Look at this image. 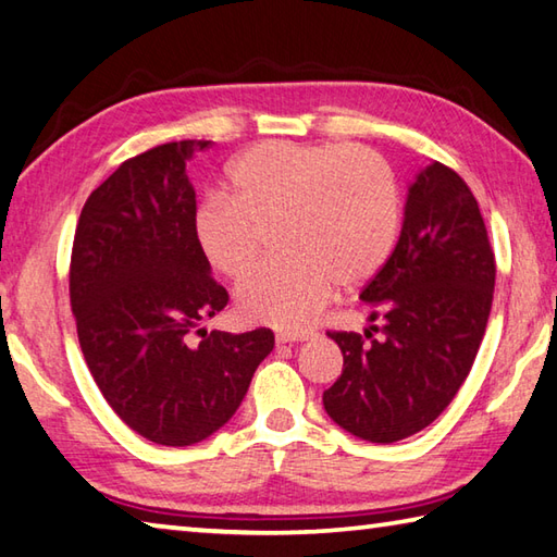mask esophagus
<instances>
[{
	"mask_svg": "<svg viewBox=\"0 0 557 557\" xmlns=\"http://www.w3.org/2000/svg\"><path fill=\"white\" fill-rule=\"evenodd\" d=\"M309 333H277L275 335V343L277 345H292V343H304L309 341Z\"/></svg>",
	"mask_w": 557,
	"mask_h": 557,
	"instance_id": "obj_1",
	"label": "esophagus"
}]
</instances>
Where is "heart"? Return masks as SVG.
<instances>
[{
    "instance_id": "1",
    "label": "heart",
    "mask_w": 557,
    "mask_h": 557,
    "mask_svg": "<svg viewBox=\"0 0 557 557\" xmlns=\"http://www.w3.org/2000/svg\"><path fill=\"white\" fill-rule=\"evenodd\" d=\"M226 197L198 205L193 244L212 272L238 280L256 260V232L272 226L282 258L238 285L236 311L277 331L309 329L335 282L372 280L398 236L396 181L367 149L263 141L228 166Z\"/></svg>"
}]
</instances>
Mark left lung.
<instances>
[{"label": "left lung", "mask_w": 557, "mask_h": 557, "mask_svg": "<svg viewBox=\"0 0 557 557\" xmlns=\"http://www.w3.org/2000/svg\"><path fill=\"white\" fill-rule=\"evenodd\" d=\"M495 253L478 200L459 173L432 161L408 185L394 253L359 299L384 319L359 333H329L343 374L323 394L335 424L394 444L428 428L454 400L483 343ZM368 341L364 342L363 337Z\"/></svg>", "instance_id": "8db88e82"}]
</instances>
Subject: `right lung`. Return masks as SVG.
Segmentation results:
<instances>
[{
  "mask_svg": "<svg viewBox=\"0 0 557 557\" xmlns=\"http://www.w3.org/2000/svg\"><path fill=\"white\" fill-rule=\"evenodd\" d=\"M207 145L169 141L120 163L86 200L72 248L70 299L89 372L117 418L161 446L224 428L275 347L268 329H200L228 301L190 232L185 166Z\"/></svg>",
  "mask_w": 557,
  "mask_h": 557,
  "instance_id": "add662e5",
  "label": "right lung"
}]
</instances>
